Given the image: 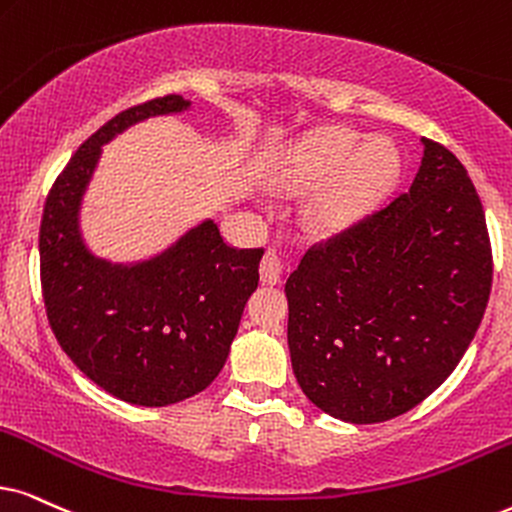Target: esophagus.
Segmentation results:
<instances>
[{"mask_svg":"<svg viewBox=\"0 0 512 512\" xmlns=\"http://www.w3.org/2000/svg\"><path fill=\"white\" fill-rule=\"evenodd\" d=\"M281 271H283L281 255H278L276 250L264 252V257H262V262H260V278H262V283H267V286H276V283L281 281Z\"/></svg>","mask_w":512,"mask_h":512,"instance_id":"1","label":"esophagus"}]
</instances>
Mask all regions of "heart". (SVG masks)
Here are the masks:
<instances>
[{"label": "heart", "instance_id": "heart-1", "mask_svg": "<svg viewBox=\"0 0 512 512\" xmlns=\"http://www.w3.org/2000/svg\"><path fill=\"white\" fill-rule=\"evenodd\" d=\"M399 177V155L390 141H368L345 127L309 134L288 155L281 181L290 189L323 186L307 208V222L319 234H335L368 215Z\"/></svg>", "mask_w": 512, "mask_h": 512}]
</instances>
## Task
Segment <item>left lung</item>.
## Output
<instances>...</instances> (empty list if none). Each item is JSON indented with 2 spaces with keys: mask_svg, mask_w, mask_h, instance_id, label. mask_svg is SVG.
<instances>
[{
  "mask_svg": "<svg viewBox=\"0 0 512 512\" xmlns=\"http://www.w3.org/2000/svg\"><path fill=\"white\" fill-rule=\"evenodd\" d=\"M423 146L409 191L314 243L286 281L297 383L347 423H385L430 397L489 302L480 196L449 148Z\"/></svg>",
  "mask_w": 512,
  "mask_h": 512,
  "instance_id": "left-lung-1",
  "label": "left lung"
}]
</instances>
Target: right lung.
I'll use <instances>...</instances> for the list:
<instances>
[{"label": "right lung", "mask_w": 512, "mask_h": 512, "mask_svg": "<svg viewBox=\"0 0 512 512\" xmlns=\"http://www.w3.org/2000/svg\"><path fill=\"white\" fill-rule=\"evenodd\" d=\"M186 106L179 94L158 96L96 129L56 177L40 224L42 297L58 345L101 390L137 406L177 404L217 378L260 281L264 250L224 243L215 222L137 267L84 248L77 210L101 146L148 115Z\"/></svg>", "instance_id": "right-lung-1"}]
</instances>
